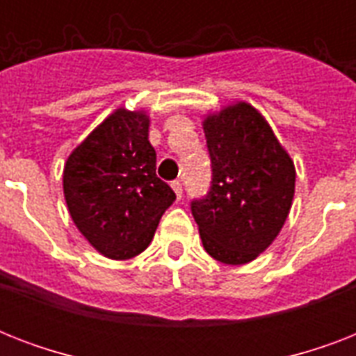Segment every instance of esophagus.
I'll return each instance as SVG.
<instances>
[{"label": "esophagus", "mask_w": 356, "mask_h": 356, "mask_svg": "<svg viewBox=\"0 0 356 356\" xmlns=\"http://www.w3.org/2000/svg\"><path fill=\"white\" fill-rule=\"evenodd\" d=\"M172 188L173 192H175V195H177V200H181V197H183V184L179 183V181H173Z\"/></svg>", "instance_id": "1"}]
</instances>
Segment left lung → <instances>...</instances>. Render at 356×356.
Listing matches in <instances>:
<instances>
[{
  "label": "left lung",
  "instance_id": "left-lung-1",
  "mask_svg": "<svg viewBox=\"0 0 356 356\" xmlns=\"http://www.w3.org/2000/svg\"><path fill=\"white\" fill-rule=\"evenodd\" d=\"M212 186L192 203L203 248L223 264L264 253L292 209L296 166L270 123L248 102L203 116Z\"/></svg>",
  "mask_w": 356,
  "mask_h": 356
}]
</instances>
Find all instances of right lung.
Returning a JSON list of instances; mask_svg holds the SVG:
<instances>
[{
    "instance_id": "add662e5",
    "label": "right lung",
    "mask_w": 356,
    "mask_h": 356,
    "mask_svg": "<svg viewBox=\"0 0 356 356\" xmlns=\"http://www.w3.org/2000/svg\"><path fill=\"white\" fill-rule=\"evenodd\" d=\"M145 111L116 108L68 155L64 200L75 227L92 248L113 260L140 254L175 201L156 177Z\"/></svg>"
}]
</instances>
